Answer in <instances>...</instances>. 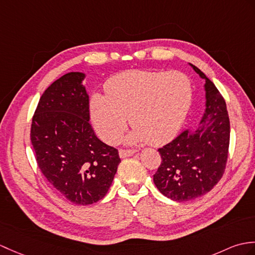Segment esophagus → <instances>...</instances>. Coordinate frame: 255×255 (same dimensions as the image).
<instances>
[{
	"instance_id": "esophagus-1",
	"label": "esophagus",
	"mask_w": 255,
	"mask_h": 255,
	"mask_svg": "<svg viewBox=\"0 0 255 255\" xmlns=\"http://www.w3.org/2000/svg\"><path fill=\"white\" fill-rule=\"evenodd\" d=\"M135 152H137L135 150H130V149H121V150H120V156H121L122 158H125V157H128V156H131V155H133Z\"/></svg>"
}]
</instances>
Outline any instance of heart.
<instances>
[{
	"label": "heart",
	"instance_id": "b5f03b06",
	"mask_svg": "<svg viewBox=\"0 0 255 255\" xmlns=\"http://www.w3.org/2000/svg\"><path fill=\"white\" fill-rule=\"evenodd\" d=\"M106 94L93 92L91 122L104 141L115 143L130 124L129 140L162 144L178 133L191 109L193 85L187 74L174 70H127L108 80Z\"/></svg>",
	"mask_w": 255,
	"mask_h": 255
}]
</instances>
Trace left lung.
<instances>
[{
    "label": "left lung",
    "mask_w": 255,
    "mask_h": 255,
    "mask_svg": "<svg viewBox=\"0 0 255 255\" xmlns=\"http://www.w3.org/2000/svg\"><path fill=\"white\" fill-rule=\"evenodd\" d=\"M190 65L205 80V113L197 129L183 130L178 137L159 147L162 163L153 175L159 192L178 202L201 197L221 180L230 139L226 102L208 77Z\"/></svg>",
    "instance_id": "obj_1"
}]
</instances>
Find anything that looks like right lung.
Here are the masks:
<instances>
[{
    "label": "right lung",
    "mask_w": 255,
    "mask_h": 255,
    "mask_svg": "<svg viewBox=\"0 0 255 255\" xmlns=\"http://www.w3.org/2000/svg\"><path fill=\"white\" fill-rule=\"evenodd\" d=\"M85 74L68 73L40 98L30 139L41 173L65 198L89 205L105 197L121 163L117 149L105 144L89 123Z\"/></svg>",
    "instance_id": "add662e5"
}]
</instances>
